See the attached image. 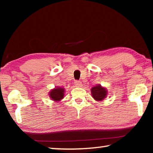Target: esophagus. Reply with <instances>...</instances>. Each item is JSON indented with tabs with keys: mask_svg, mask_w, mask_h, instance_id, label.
<instances>
[{
	"mask_svg": "<svg viewBox=\"0 0 153 153\" xmlns=\"http://www.w3.org/2000/svg\"><path fill=\"white\" fill-rule=\"evenodd\" d=\"M75 86H76V87H82V84L81 82L76 81V82H75Z\"/></svg>",
	"mask_w": 153,
	"mask_h": 153,
	"instance_id": "34e87169",
	"label": "esophagus"
}]
</instances>
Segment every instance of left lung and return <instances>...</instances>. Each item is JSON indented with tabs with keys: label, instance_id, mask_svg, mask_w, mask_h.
<instances>
[{
	"label": "left lung",
	"instance_id": "left-lung-1",
	"mask_svg": "<svg viewBox=\"0 0 153 153\" xmlns=\"http://www.w3.org/2000/svg\"><path fill=\"white\" fill-rule=\"evenodd\" d=\"M107 90L100 84L97 85L91 88L92 97L97 101H102L107 97Z\"/></svg>",
	"mask_w": 153,
	"mask_h": 153
}]
</instances>
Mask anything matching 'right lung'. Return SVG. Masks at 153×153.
Here are the masks:
<instances>
[{
    "label": "right lung",
    "mask_w": 153,
    "mask_h": 153,
    "mask_svg": "<svg viewBox=\"0 0 153 153\" xmlns=\"http://www.w3.org/2000/svg\"><path fill=\"white\" fill-rule=\"evenodd\" d=\"M49 97L55 102H59L64 98L65 89L61 87H55L49 92Z\"/></svg>",
    "instance_id": "1"
}]
</instances>
